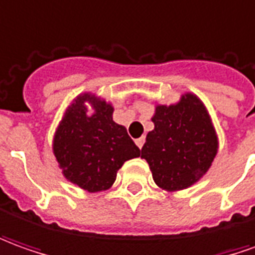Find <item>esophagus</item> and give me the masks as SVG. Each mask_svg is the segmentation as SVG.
I'll return each instance as SVG.
<instances>
[{
	"label": "esophagus",
	"instance_id": "34e87169",
	"mask_svg": "<svg viewBox=\"0 0 255 255\" xmlns=\"http://www.w3.org/2000/svg\"><path fill=\"white\" fill-rule=\"evenodd\" d=\"M143 142H145V138H138V139H135V143H136V146H138L139 149L143 146Z\"/></svg>",
	"mask_w": 255,
	"mask_h": 255
}]
</instances>
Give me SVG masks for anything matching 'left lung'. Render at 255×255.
Segmentation results:
<instances>
[{
	"label": "left lung",
	"mask_w": 255,
	"mask_h": 255,
	"mask_svg": "<svg viewBox=\"0 0 255 255\" xmlns=\"http://www.w3.org/2000/svg\"><path fill=\"white\" fill-rule=\"evenodd\" d=\"M155 128L141 149L152 177L167 191L197 183L211 167L218 152V138L205 106L195 95L181 96L177 105L156 106Z\"/></svg>",
	"instance_id": "obj_1"
}]
</instances>
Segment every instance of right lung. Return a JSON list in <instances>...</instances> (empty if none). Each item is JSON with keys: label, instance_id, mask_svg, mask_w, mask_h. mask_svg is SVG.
I'll return each mask as SVG.
<instances>
[{"label": "right lung", "instance_id": "right-lung-1", "mask_svg": "<svg viewBox=\"0 0 255 255\" xmlns=\"http://www.w3.org/2000/svg\"><path fill=\"white\" fill-rule=\"evenodd\" d=\"M85 101L94 106L86 114ZM53 152L64 176L89 193L113 186L126 160L141 155L126 127L113 121V107L89 93L75 99L65 112L53 141Z\"/></svg>", "mask_w": 255, "mask_h": 255}]
</instances>
